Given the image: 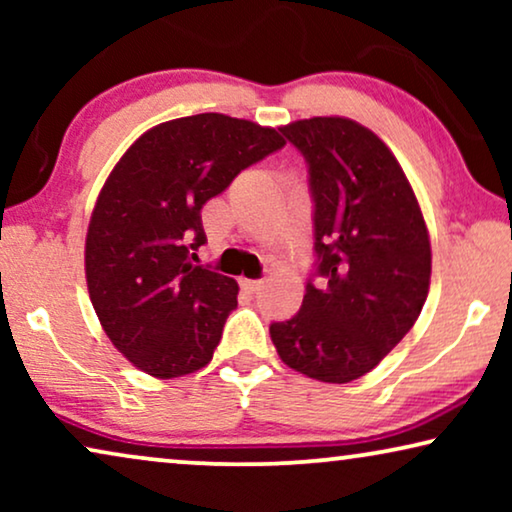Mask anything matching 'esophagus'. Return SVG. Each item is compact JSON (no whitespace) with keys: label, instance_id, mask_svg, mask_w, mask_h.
Segmentation results:
<instances>
[{"label":"esophagus","instance_id":"1","mask_svg":"<svg viewBox=\"0 0 512 512\" xmlns=\"http://www.w3.org/2000/svg\"><path fill=\"white\" fill-rule=\"evenodd\" d=\"M242 289L247 293H258L263 289L261 279H242Z\"/></svg>","mask_w":512,"mask_h":512}]
</instances>
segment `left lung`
Returning <instances> with one entry per match:
<instances>
[{"instance_id": "obj_1", "label": "left lung", "mask_w": 512, "mask_h": 512, "mask_svg": "<svg viewBox=\"0 0 512 512\" xmlns=\"http://www.w3.org/2000/svg\"><path fill=\"white\" fill-rule=\"evenodd\" d=\"M282 135L307 163L320 284L307 279L300 312L270 324V338L289 368L345 384L415 326L429 293V233L408 177L375 132L317 116Z\"/></svg>"}]
</instances>
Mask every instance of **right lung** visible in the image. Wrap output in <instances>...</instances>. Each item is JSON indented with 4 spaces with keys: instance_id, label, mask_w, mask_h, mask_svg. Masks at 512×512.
<instances>
[{
    "instance_id": "1",
    "label": "right lung",
    "mask_w": 512,
    "mask_h": 512,
    "mask_svg": "<svg viewBox=\"0 0 512 512\" xmlns=\"http://www.w3.org/2000/svg\"><path fill=\"white\" fill-rule=\"evenodd\" d=\"M282 130L198 114L144 132L90 216L86 282L100 324L139 370L172 380L205 368L237 307V282L193 261L202 205L286 144Z\"/></svg>"
}]
</instances>
